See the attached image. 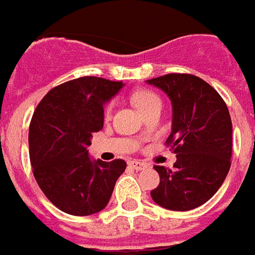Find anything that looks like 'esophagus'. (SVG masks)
Here are the masks:
<instances>
[{
	"mask_svg": "<svg viewBox=\"0 0 255 255\" xmlns=\"http://www.w3.org/2000/svg\"><path fill=\"white\" fill-rule=\"evenodd\" d=\"M129 166H132L135 171H142V169H147L149 168V164L144 162V161H129Z\"/></svg>",
	"mask_w": 255,
	"mask_h": 255,
	"instance_id": "obj_1",
	"label": "esophagus"
}]
</instances>
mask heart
<instances>
[{
	"label": "heart",
	"instance_id": "b5f03b06",
	"mask_svg": "<svg viewBox=\"0 0 255 255\" xmlns=\"http://www.w3.org/2000/svg\"><path fill=\"white\" fill-rule=\"evenodd\" d=\"M133 102H135L136 108H138L142 113L147 112L149 109H151V108H154V106H161V98L155 94L154 91H150V90H139V91H136V93L133 94ZM113 106H115V102H113V101H111V102L105 106V111H104L105 117H111Z\"/></svg>",
	"mask_w": 255,
	"mask_h": 255
}]
</instances>
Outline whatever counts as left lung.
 <instances>
[{"instance_id":"8db88e82","label":"left lung","mask_w":255,"mask_h":255,"mask_svg":"<svg viewBox=\"0 0 255 255\" xmlns=\"http://www.w3.org/2000/svg\"><path fill=\"white\" fill-rule=\"evenodd\" d=\"M172 101V132L165 144L176 154L173 171L154 165L158 187L150 195L157 205L186 212L209 201L228 175L232 123L224 100L203 79L168 73L147 80Z\"/></svg>"}]
</instances>
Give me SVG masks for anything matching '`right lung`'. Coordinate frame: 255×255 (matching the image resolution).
Masks as SVG:
<instances>
[{
    "instance_id": "add662e5",
    "label": "right lung",
    "mask_w": 255,
    "mask_h": 255,
    "mask_svg": "<svg viewBox=\"0 0 255 255\" xmlns=\"http://www.w3.org/2000/svg\"><path fill=\"white\" fill-rule=\"evenodd\" d=\"M122 87L123 82L97 76L73 79L50 90L32 115V173L47 199L65 213L101 212L126 171L124 160L91 161L87 150L93 132L104 127V104Z\"/></svg>"
}]
</instances>
